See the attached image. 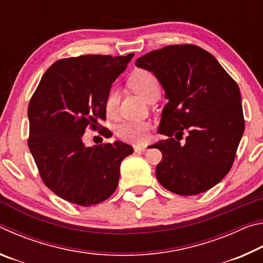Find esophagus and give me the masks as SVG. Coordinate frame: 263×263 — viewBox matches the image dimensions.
<instances>
[{"label": "esophagus", "mask_w": 263, "mask_h": 263, "mask_svg": "<svg viewBox=\"0 0 263 263\" xmlns=\"http://www.w3.org/2000/svg\"><path fill=\"white\" fill-rule=\"evenodd\" d=\"M147 148V146L146 145H136L135 146V152H144Z\"/></svg>", "instance_id": "esophagus-1"}]
</instances>
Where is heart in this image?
<instances>
[{"mask_svg":"<svg viewBox=\"0 0 263 263\" xmlns=\"http://www.w3.org/2000/svg\"><path fill=\"white\" fill-rule=\"evenodd\" d=\"M128 84L137 94H139L146 101H148L151 96L160 92L158 79L148 70H136L128 79ZM119 99H121V96H119L117 89L111 88L104 101V109L108 117H116L118 111ZM149 130L151 124L147 122H124L116 127V136L124 141L139 144L147 138Z\"/></svg>","mask_w":263,"mask_h":263,"instance_id":"heart-1","label":"heart"}]
</instances>
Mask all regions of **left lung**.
Instances as JSON below:
<instances>
[{"instance_id": "obj_1", "label": "left lung", "mask_w": 263, "mask_h": 263, "mask_svg": "<svg viewBox=\"0 0 263 263\" xmlns=\"http://www.w3.org/2000/svg\"><path fill=\"white\" fill-rule=\"evenodd\" d=\"M136 66L153 72L168 99L159 126L168 138L152 146L162 153L155 171L159 182L181 196L211 189L232 168L245 130L237 82L193 44L152 51Z\"/></svg>"}]
</instances>
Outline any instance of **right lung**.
Returning a JSON list of instances; mask_svg holds the SVG:
<instances>
[{
  "mask_svg": "<svg viewBox=\"0 0 263 263\" xmlns=\"http://www.w3.org/2000/svg\"><path fill=\"white\" fill-rule=\"evenodd\" d=\"M124 57L87 54L55 61L31 97L28 146L48 189L69 203L91 206L108 199L124 158L133 153L122 141L86 147L87 128L105 138L104 101L111 83L125 70Z\"/></svg>",
  "mask_w": 263,
  "mask_h": 263,
  "instance_id": "1",
  "label": "right lung"
}]
</instances>
